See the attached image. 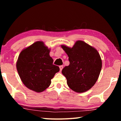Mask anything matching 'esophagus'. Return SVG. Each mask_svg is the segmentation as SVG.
<instances>
[{"label":"esophagus","mask_w":121,"mask_h":121,"mask_svg":"<svg viewBox=\"0 0 121 121\" xmlns=\"http://www.w3.org/2000/svg\"><path fill=\"white\" fill-rule=\"evenodd\" d=\"M59 68H60V71H61L62 70V69L63 68V65H60V66H59Z\"/></svg>","instance_id":"esophagus-1"}]
</instances>
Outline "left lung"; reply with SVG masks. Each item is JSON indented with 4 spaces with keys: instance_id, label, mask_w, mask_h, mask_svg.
Here are the masks:
<instances>
[{
    "instance_id": "8db88e82",
    "label": "left lung",
    "mask_w": 121,
    "mask_h": 121,
    "mask_svg": "<svg viewBox=\"0 0 121 121\" xmlns=\"http://www.w3.org/2000/svg\"><path fill=\"white\" fill-rule=\"evenodd\" d=\"M69 57V65L62 69L68 86L82 93L95 84L102 68V61L98 51L82 40H78L72 48L61 46Z\"/></svg>"
}]
</instances>
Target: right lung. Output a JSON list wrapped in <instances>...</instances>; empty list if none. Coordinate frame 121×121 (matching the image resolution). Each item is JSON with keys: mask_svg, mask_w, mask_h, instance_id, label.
<instances>
[{"mask_svg": "<svg viewBox=\"0 0 121 121\" xmlns=\"http://www.w3.org/2000/svg\"><path fill=\"white\" fill-rule=\"evenodd\" d=\"M50 49L42 42H36L21 51L16 63L20 78L26 87L41 92L51 83V79L60 70L53 64Z\"/></svg>", "mask_w": 121, "mask_h": 121, "instance_id": "obj_1", "label": "right lung"}]
</instances>
